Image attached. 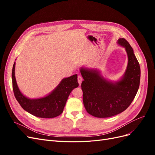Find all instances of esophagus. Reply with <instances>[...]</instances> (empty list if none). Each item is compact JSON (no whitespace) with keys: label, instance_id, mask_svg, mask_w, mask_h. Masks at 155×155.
Returning <instances> with one entry per match:
<instances>
[{"label":"esophagus","instance_id":"obj_1","mask_svg":"<svg viewBox=\"0 0 155 155\" xmlns=\"http://www.w3.org/2000/svg\"><path fill=\"white\" fill-rule=\"evenodd\" d=\"M82 81H83V78H82V76H78V83H79V85H81V83H82Z\"/></svg>","mask_w":155,"mask_h":155}]
</instances>
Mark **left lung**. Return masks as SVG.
Wrapping results in <instances>:
<instances>
[{
    "instance_id": "8db88e82",
    "label": "left lung",
    "mask_w": 155,
    "mask_h": 155,
    "mask_svg": "<svg viewBox=\"0 0 155 155\" xmlns=\"http://www.w3.org/2000/svg\"><path fill=\"white\" fill-rule=\"evenodd\" d=\"M118 44L125 48L128 64L123 78L117 82L107 80L97 70L81 68L83 101L88 114L97 118H109L128 108L138 92L140 67L134 51L124 38Z\"/></svg>"
}]
</instances>
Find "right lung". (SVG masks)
Wrapping results in <instances>:
<instances>
[{"mask_svg": "<svg viewBox=\"0 0 155 155\" xmlns=\"http://www.w3.org/2000/svg\"><path fill=\"white\" fill-rule=\"evenodd\" d=\"M15 62L12 69V85L14 95L22 108L31 114L43 118H52L62 113L70 92L79 86L78 75L63 79L50 94L37 99H30L21 92L15 76Z\"/></svg>", "mask_w": 155, "mask_h": 155, "instance_id": "right-lung-1", "label": "right lung"}]
</instances>
